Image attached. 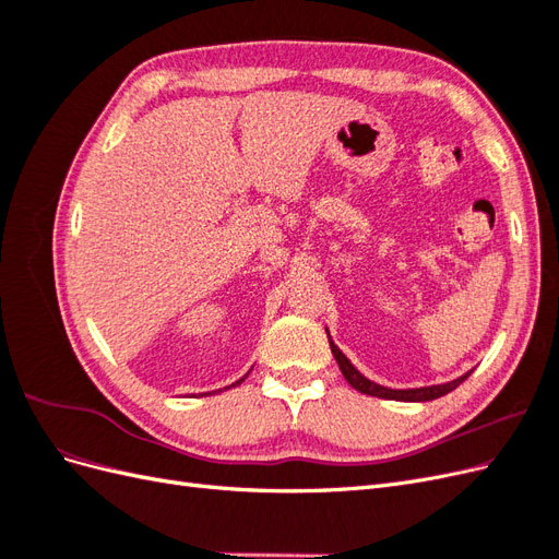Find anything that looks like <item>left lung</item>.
<instances>
[{
  "instance_id": "8db88e82",
  "label": "left lung",
  "mask_w": 559,
  "mask_h": 559,
  "mask_svg": "<svg viewBox=\"0 0 559 559\" xmlns=\"http://www.w3.org/2000/svg\"><path fill=\"white\" fill-rule=\"evenodd\" d=\"M329 343H331V352H333V357H335L337 366H341V370H343L345 380H347V382H349L354 389H359L361 394H368V396H378V399H394V401H433V399H441V396L450 394L452 389H456V386H460V384H462V382L468 378V373H466V376L456 378V380H452V382H445V384L419 386V389H389V386L376 384V382H370L368 378H364V376L359 373V370L349 364V359L345 357V354H343L341 349H337V347L333 345L331 337H329Z\"/></svg>"
}]
</instances>
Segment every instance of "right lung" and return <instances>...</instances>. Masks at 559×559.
Wrapping results in <instances>:
<instances>
[{
  "instance_id": "add662e5",
  "label": "right lung",
  "mask_w": 559,
  "mask_h": 559,
  "mask_svg": "<svg viewBox=\"0 0 559 559\" xmlns=\"http://www.w3.org/2000/svg\"><path fill=\"white\" fill-rule=\"evenodd\" d=\"M242 380H245V378H242ZM242 380H238V382H235V384H240V382H242ZM235 384H230V386H235Z\"/></svg>"
}]
</instances>
